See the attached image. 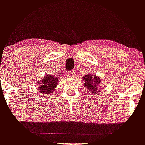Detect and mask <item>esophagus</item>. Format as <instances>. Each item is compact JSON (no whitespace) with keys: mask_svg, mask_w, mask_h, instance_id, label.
<instances>
[{"mask_svg":"<svg viewBox=\"0 0 145 145\" xmlns=\"http://www.w3.org/2000/svg\"><path fill=\"white\" fill-rule=\"evenodd\" d=\"M76 76V73L74 71H69V72L67 73V76L68 78H74Z\"/></svg>","mask_w":145,"mask_h":145,"instance_id":"34e87169","label":"esophagus"}]
</instances>
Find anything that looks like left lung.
<instances>
[{
	"mask_svg": "<svg viewBox=\"0 0 145 145\" xmlns=\"http://www.w3.org/2000/svg\"><path fill=\"white\" fill-rule=\"evenodd\" d=\"M83 80L84 81V86L87 88L91 95H96L100 92L101 89H99V84H101V78L98 77L95 74L93 76L92 74H86L82 77Z\"/></svg>",
	"mask_w": 145,
	"mask_h": 145,
	"instance_id": "obj_1",
	"label": "left lung"
}]
</instances>
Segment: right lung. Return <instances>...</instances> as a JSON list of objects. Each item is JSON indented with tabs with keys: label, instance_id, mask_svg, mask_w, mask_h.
Returning a JSON list of instances; mask_svg holds the SVG:
<instances>
[{
	"label": "right lung",
	"instance_id": "right-lung-1",
	"mask_svg": "<svg viewBox=\"0 0 145 145\" xmlns=\"http://www.w3.org/2000/svg\"><path fill=\"white\" fill-rule=\"evenodd\" d=\"M59 83V79L52 75L46 74L38 83V91L43 95L50 94L55 89Z\"/></svg>",
	"mask_w": 145,
	"mask_h": 145
}]
</instances>
